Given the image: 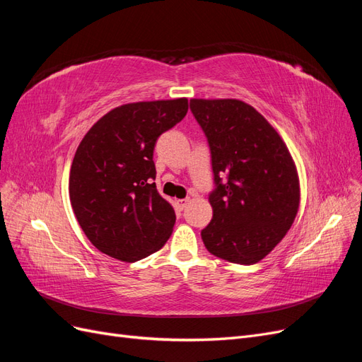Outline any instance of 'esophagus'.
<instances>
[{
    "label": "esophagus",
    "instance_id": "1",
    "mask_svg": "<svg viewBox=\"0 0 362 362\" xmlns=\"http://www.w3.org/2000/svg\"><path fill=\"white\" fill-rule=\"evenodd\" d=\"M187 202H189V199H177L175 201V205H177L178 210H184V208L187 206Z\"/></svg>",
    "mask_w": 362,
    "mask_h": 362
}]
</instances>
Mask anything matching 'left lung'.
<instances>
[{
  "mask_svg": "<svg viewBox=\"0 0 362 362\" xmlns=\"http://www.w3.org/2000/svg\"><path fill=\"white\" fill-rule=\"evenodd\" d=\"M211 152L213 218L202 231L210 254L250 266L291 228L300 190L294 161L279 134L238 100H190Z\"/></svg>",
  "mask_w": 362,
  "mask_h": 362,
  "instance_id": "obj_1",
  "label": "left lung"
}]
</instances>
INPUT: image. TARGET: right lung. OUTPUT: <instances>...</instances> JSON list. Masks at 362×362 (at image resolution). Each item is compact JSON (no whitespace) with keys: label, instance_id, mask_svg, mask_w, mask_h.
Masks as SVG:
<instances>
[{"label":"right lung","instance_id":"obj_1","mask_svg":"<svg viewBox=\"0 0 362 362\" xmlns=\"http://www.w3.org/2000/svg\"><path fill=\"white\" fill-rule=\"evenodd\" d=\"M185 98L113 108L75 152L69 196L86 237L103 254L134 262L160 250L177 216L157 192V139L184 119Z\"/></svg>","mask_w":362,"mask_h":362}]
</instances>
